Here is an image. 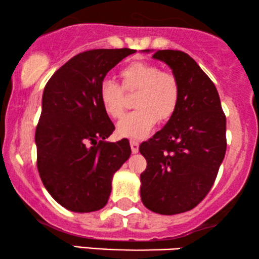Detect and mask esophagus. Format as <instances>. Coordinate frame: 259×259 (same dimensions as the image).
Here are the masks:
<instances>
[{
    "mask_svg": "<svg viewBox=\"0 0 259 259\" xmlns=\"http://www.w3.org/2000/svg\"><path fill=\"white\" fill-rule=\"evenodd\" d=\"M130 144H131V150H132V153L133 154H137L138 153V150H139V143L137 142V141H131L130 142Z\"/></svg>",
    "mask_w": 259,
    "mask_h": 259,
    "instance_id": "1",
    "label": "esophagus"
}]
</instances>
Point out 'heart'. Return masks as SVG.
Instances as JSON below:
<instances>
[{"mask_svg": "<svg viewBox=\"0 0 259 259\" xmlns=\"http://www.w3.org/2000/svg\"><path fill=\"white\" fill-rule=\"evenodd\" d=\"M122 87L110 78L99 84V100L105 114L112 118L120 117L124 110L123 90H138L135 106L117 123L118 136L142 139L153 131L159 118L169 120L181 100V86L175 75L165 72L160 66L144 62L131 63L121 70Z\"/></svg>", "mask_w": 259, "mask_h": 259, "instance_id": "heart-1", "label": "heart"}]
</instances>
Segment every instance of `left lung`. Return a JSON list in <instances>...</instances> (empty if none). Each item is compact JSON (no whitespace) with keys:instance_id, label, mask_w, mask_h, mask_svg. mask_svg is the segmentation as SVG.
I'll return each mask as SVG.
<instances>
[{"instance_id":"obj_1","label":"left lung","mask_w":259,"mask_h":259,"mask_svg":"<svg viewBox=\"0 0 259 259\" xmlns=\"http://www.w3.org/2000/svg\"><path fill=\"white\" fill-rule=\"evenodd\" d=\"M153 58L172 69L181 100L165 127L139 147L147 160L141 197L155 213L178 214L196 207L211 190L226 155L227 120L217 88L193 58L172 50Z\"/></svg>"}]
</instances>
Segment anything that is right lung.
<instances>
[{"instance_id": "obj_1", "label": "right lung", "mask_w": 259, "mask_h": 259, "mask_svg": "<svg viewBox=\"0 0 259 259\" xmlns=\"http://www.w3.org/2000/svg\"><path fill=\"white\" fill-rule=\"evenodd\" d=\"M135 50H91L78 53L54 72L42 96L35 133L37 169L58 203L72 212L103 208L114 173L131 155L127 139H104L114 132L99 100L105 75Z\"/></svg>"}]
</instances>
